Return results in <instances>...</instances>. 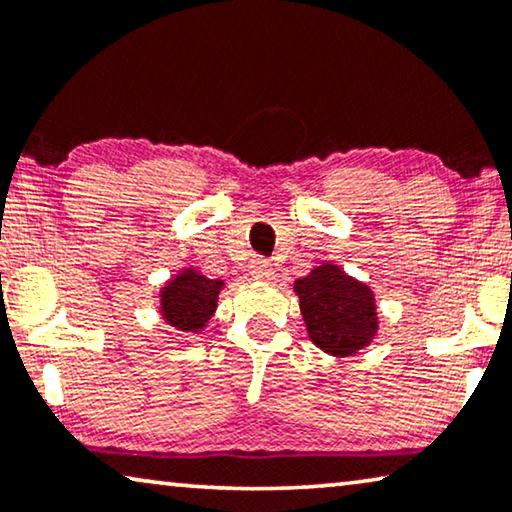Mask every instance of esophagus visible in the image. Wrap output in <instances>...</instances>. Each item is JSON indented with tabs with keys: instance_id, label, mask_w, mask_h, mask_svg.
Listing matches in <instances>:
<instances>
[{
	"instance_id": "obj_1",
	"label": "esophagus",
	"mask_w": 512,
	"mask_h": 512,
	"mask_svg": "<svg viewBox=\"0 0 512 512\" xmlns=\"http://www.w3.org/2000/svg\"><path fill=\"white\" fill-rule=\"evenodd\" d=\"M250 276L255 280H273L276 278V269H273V264L269 259H253V264H250Z\"/></svg>"
}]
</instances>
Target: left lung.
Returning a JSON list of instances; mask_svg holds the SVG:
<instances>
[{"instance_id": "1", "label": "left lung", "mask_w": 512, "mask_h": 512, "mask_svg": "<svg viewBox=\"0 0 512 512\" xmlns=\"http://www.w3.org/2000/svg\"><path fill=\"white\" fill-rule=\"evenodd\" d=\"M294 292L308 336L327 355L352 357L376 338V294L338 264H318L308 276L294 280Z\"/></svg>"}]
</instances>
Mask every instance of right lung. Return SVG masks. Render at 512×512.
<instances>
[{"label": "right lung", "instance_id": "1", "mask_svg": "<svg viewBox=\"0 0 512 512\" xmlns=\"http://www.w3.org/2000/svg\"><path fill=\"white\" fill-rule=\"evenodd\" d=\"M225 280L206 278L194 266H183L160 287V315L171 329L199 334L218 308Z\"/></svg>", "mask_w": 512, "mask_h": 512}]
</instances>
